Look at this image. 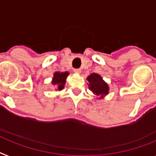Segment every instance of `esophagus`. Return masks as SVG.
<instances>
[{
	"label": "esophagus",
	"instance_id": "34e87169",
	"mask_svg": "<svg viewBox=\"0 0 156 156\" xmlns=\"http://www.w3.org/2000/svg\"><path fill=\"white\" fill-rule=\"evenodd\" d=\"M74 73H76V74H80L81 69H74Z\"/></svg>",
	"mask_w": 156,
	"mask_h": 156
}]
</instances>
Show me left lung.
Returning <instances> with one entry per match:
<instances>
[{"label": "left lung", "instance_id": "8db88e82", "mask_svg": "<svg viewBox=\"0 0 156 156\" xmlns=\"http://www.w3.org/2000/svg\"><path fill=\"white\" fill-rule=\"evenodd\" d=\"M86 79L89 82L87 83L89 89L98 97V99H103L106 95H108L109 91L108 85L107 82H105L100 74L93 73L90 74Z\"/></svg>", "mask_w": 156, "mask_h": 156}]
</instances>
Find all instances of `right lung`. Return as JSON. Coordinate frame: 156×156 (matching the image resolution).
Returning a JSON list of instances; mask_svg holds the SVG:
<instances>
[{
	"instance_id": "1",
	"label": "right lung",
	"mask_w": 156,
	"mask_h": 156,
	"mask_svg": "<svg viewBox=\"0 0 156 156\" xmlns=\"http://www.w3.org/2000/svg\"><path fill=\"white\" fill-rule=\"evenodd\" d=\"M69 72H55L53 74V78H52L51 83L53 86L57 87V90L58 91L62 90L64 89V86L66 84V81L67 76L69 75Z\"/></svg>"
}]
</instances>
